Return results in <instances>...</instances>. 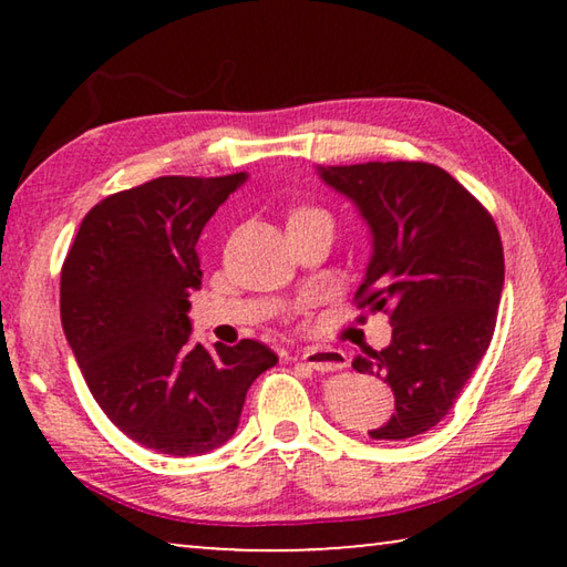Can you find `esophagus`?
Listing matches in <instances>:
<instances>
[{"label":"esophagus","instance_id":"34e87169","mask_svg":"<svg viewBox=\"0 0 567 567\" xmlns=\"http://www.w3.org/2000/svg\"><path fill=\"white\" fill-rule=\"evenodd\" d=\"M307 368L318 370V372H334V370H344L350 364L348 354L338 348H307L300 358Z\"/></svg>","mask_w":567,"mask_h":567}]
</instances>
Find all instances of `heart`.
Instances as JSON below:
<instances>
[{"label": "heart", "instance_id": "b5f03b06", "mask_svg": "<svg viewBox=\"0 0 567 567\" xmlns=\"http://www.w3.org/2000/svg\"><path fill=\"white\" fill-rule=\"evenodd\" d=\"M315 213H320V215H324L322 209H318V207H300V209H295L292 213V217H297V215H315Z\"/></svg>", "mask_w": 567, "mask_h": 567}]
</instances>
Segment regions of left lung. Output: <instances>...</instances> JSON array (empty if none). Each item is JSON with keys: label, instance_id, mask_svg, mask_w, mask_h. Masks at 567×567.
<instances>
[{"label": "left lung", "instance_id": "obj_1", "mask_svg": "<svg viewBox=\"0 0 567 567\" xmlns=\"http://www.w3.org/2000/svg\"><path fill=\"white\" fill-rule=\"evenodd\" d=\"M320 175L372 229L375 249L354 302L392 324L385 350L368 348L352 362L395 392V415L370 437L427 433L491 348L505 280L501 233L477 197L427 162L320 167Z\"/></svg>", "mask_w": 567, "mask_h": 567}]
</instances>
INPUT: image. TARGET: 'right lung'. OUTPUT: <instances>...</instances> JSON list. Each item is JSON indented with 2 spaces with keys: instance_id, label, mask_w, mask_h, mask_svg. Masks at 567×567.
Instances as JSON below:
<instances>
[{
  "instance_id": "add662e5",
  "label": "right lung",
  "mask_w": 567,
  "mask_h": 567,
  "mask_svg": "<svg viewBox=\"0 0 567 567\" xmlns=\"http://www.w3.org/2000/svg\"><path fill=\"white\" fill-rule=\"evenodd\" d=\"M247 172L157 177L114 192L82 219L62 265L60 312L84 382L114 425L165 455L233 437L252 382L277 364L257 340L207 350L189 340L197 239Z\"/></svg>"
}]
</instances>
